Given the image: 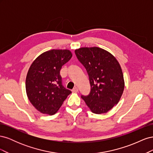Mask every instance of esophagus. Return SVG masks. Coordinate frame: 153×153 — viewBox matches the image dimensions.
Instances as JSON below:
<instances>
[{
  "mask_svg": "<svg viewBox=\"0 0 153 153\" xmlns=\"http://www.w3.org/2000/svg\"><path fill=\"white\" fill-rule=\"evenodd\" d=\"M72 91L74 92H76L78 91V88H77L76 87H74L73 89H72Z\"/></svg>",
  "mask_w": 153,
  "mask_h": 153,
  "instance_id": "esophagus-1",
  "label": "esophagus"
}]
</instances>
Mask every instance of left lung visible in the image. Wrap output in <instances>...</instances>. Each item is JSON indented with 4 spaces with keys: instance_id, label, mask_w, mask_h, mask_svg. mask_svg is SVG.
Wrapping results in <instances>:
<instances>
[{
    "instance_id": "1",
    "label": "left lung",
    "mask_w": 153,
    "mask_h": 153,
    "mask_svg": "<svg viewBox=\"0 0 153 153\" xmlns=\"http://www.w3.org/2000/svg\"><path fill=\"white\" fill-rule=\"evenodd\" d=\"M75 52L86 69L91 87L90 94L82 98L92 112L106 113L118 103L123 93L121 66L112 54L99 47H82Z\"/></svg>"
}]
</instances>
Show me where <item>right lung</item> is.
<instances>
[{
    "label": "right lung",
    "instance_id": "add662e5",
    "mask_svg": "<svg viewBox=\"0 0 153 153\" xmlns=\"http://www.w3.org/2000/svg\"><path fill=\"white\" fill-rule=\"evenodd\" d=\"M72 57L69 50H51L39 55L30 65L25 80L27 97L39 112L53 115L71 91L62 85L60 70Z\"/></svg>",
    "mask_w": 153,
    "mask_h": 153
}]
</instances>
